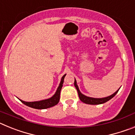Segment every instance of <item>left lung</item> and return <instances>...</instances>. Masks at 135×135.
<instances>
[{
    "label": "left lung",
    "instance_id": "left-lung-1",
    "mask_svg": "<svg viewBox=\"0 0 135 135\" xmlns=\"http://www.w3.org/2000/svg\"><path fill=\"white\" fill-rule=\"evenodd\" d=\"M74 86L76 87V90L78 91V96H79L80 99L81 100V101H82L83 103H86V104H90V105H99L102 104V103H104L107 101H108L109 100H110L111 99L113 98L114 96L117 94V93L118 92V90L115 91L114 94H112L110 96H108L107 97H104V98H93V97H87L86 95H83L82 93H81V92L80 91L79 88H78V85H77V82H76V79L74 80Z\"/></svg>",
    "mask_w": 135,
    "mask_h": 135
}]
</instances>
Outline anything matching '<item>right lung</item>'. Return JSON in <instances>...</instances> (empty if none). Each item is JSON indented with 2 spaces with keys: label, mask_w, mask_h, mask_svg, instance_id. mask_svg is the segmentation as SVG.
Masks as SVG:
<instances>
[{
  "label": "right lung",
  "mask_w": 135,
  "mask_h": 135,
  "mask_svg": "<svg viewBox=\"0 0 135 135\" xmlns=\"http://www.w3.org/2000/svg\"><path fill=\"white\" fill-rule=\"evenodd\" d=\"M65 75L66 74L63 76V77L61 78V80L60 84H59V86L57 88L55 93L51 98L45 100H41V101H33V102H26V101H22V100L20 99H19L23 104L26 105L28 106V107H30V108H34V109H43L55 106V105H57V103H59V99H60V92L61 90L62 86H63V83H64V78H65Z\"/></svg>",
  "instance_id": "right-lung-1"
}]
</instances>
